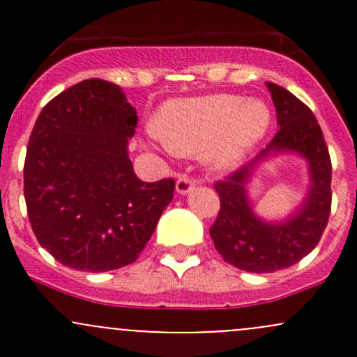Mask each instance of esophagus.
<instances>
[{"mask_svg": "<svg viewBox=\"0 0 357 357\" xmlns=\"http://www.w3.org/2000/svg\"><path fill=\"white\" fill-rule=\"evenodd\" d=\"M193 188H195V181H193L190 176L181 174L178 178V181H176V192H178L179 195H186V193L192 192Z\"/></svg>", "mask_w": 357, "mask_h": 357, "instance_id": "obj_1", "label": "esophagus"}]
</instances>
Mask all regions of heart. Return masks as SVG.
<instances>
[{"instance_id":"1","label":"heart","mask_w":357,"mask_h":357,"mask_svg":"<svg viewBox=\"0 0 357 357\" xmlns=\"http://www.w3.org/2000/svg\"><path fill=\"white\" fill-rule=\"evenodd\" d=\"M271 126V110L262 100L240 95H208L167 102L158 110L153 132L167 150L199 155L212 169L238 167Z\"/></svg>"}]
</instances>
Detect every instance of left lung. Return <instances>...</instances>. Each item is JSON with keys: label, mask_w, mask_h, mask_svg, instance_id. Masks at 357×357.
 I'll return each instance as SVG.
<instances>
[{"label": "left lung", "mask_w": 357, "mask_h": 357, "mask_svg": "<svg viewBox=\"0 0 357 357\" xmlns=\"http://www.w3.org/2000/svg\"><path fill=\"white\" fill-rule=\"evenodd\" d=\"M276 109L280 131L252 162L215 183L221 211L211 228L215 250L226 262L248 273H273L297 264L321 238L332 208V162L318 121L298 98L266 82ZM295 153L308 164L310 188L303 204L282 222L255 214L248 183L262 161Z\"/></svg>", "instance_id": "8db88e82"}]
</instances>
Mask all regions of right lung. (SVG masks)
Instances as JSON below:
<instances>
[{
    "instance_id": "right-lung-1",
    "label": "right lung",
    "mask_w": 357,
    "mask_h": 357,
    "mask_svg": "<svg viewBox=\"0 0 357 357\" xmlns=\"http://www.w3.org/2000/svg\"><path fill=\"white\" fill-rule=\"evenodd\" d=\"M136 109L122 88L86 79L39 114L27 145L24 195L32 231L63 266L103 273L136 261L174 181L145 183L129 160Z\"/></svg>"
}]
</instances>
